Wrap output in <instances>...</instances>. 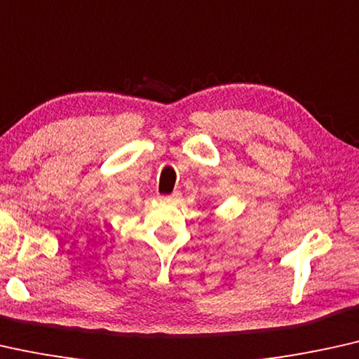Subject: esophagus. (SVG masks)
Returning a JSON list of instances; mask_svg holds the SVG:
<instances>
[{"instance_id":"esophagus-1","label":"esophagus","mask_w":359,"mask_h":359,"mask_svg":"<svg viewBox=\"0 0 359 359\" xmlns=\"http://www.w3.org/2000/svg\"><path fill=\"white\" fill-rule=\"evenodd\" d=\"M175 196H177V195H175V194H172V195H161V198H163V200H168V201H170V200H174V198H175Z\"/></svg>"}]
</instances>
